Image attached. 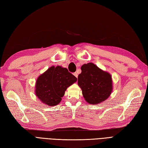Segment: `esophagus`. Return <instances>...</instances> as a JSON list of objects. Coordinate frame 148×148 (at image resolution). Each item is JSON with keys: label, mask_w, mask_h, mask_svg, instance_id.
<instances>
[{"label": "esophagus", "mask_w": 148, "mask_h": 148, "mask_svg": "<svg viewBox=\"0 0 148 148\" xmlns=\"http://www.w3.org/2000/svg\"><path fill=\"white\" fill-rule=\"evenodd\" d=\"M74 76L75 77H77V76H78V75H77V73H74Z\"/></svg>", "instance_id": "esophagus-1"}]
</instances>
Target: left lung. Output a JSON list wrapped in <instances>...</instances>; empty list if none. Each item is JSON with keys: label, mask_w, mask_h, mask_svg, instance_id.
<instances>
[{"label": "left lung", "mask_w": 148, "mask_h": 148, "mask_svg": "<svg viewBox=\"0 0 148 148\" xmlns=\"http://www.w3.org/2000/svg\"><path fill=\"white\" fill-rule=\"evenodd\" d=\"M77 84L88 103L96 105L107 99L112 92V76L95 64L88 63L81 66Z\"/></svg>", "instance_id": "1"}]
</instances>
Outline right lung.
Here are the masks:
<instances>
[{
    "label": "right lung",
    "mask_w": 148,
    "mask_h": 148,
    "mask_svg": "<svg viewBox=\"0 0 148 148\" xmlns=\"http://www.w3.org/2000/svg\"><path fill=\"white\" fill-rule=\"evenodd\" d=\"M77 81V78L61 66H51L38 77L35 94L43 103L53 106L58 105L65 91Z\"/></svg>",
    "instance_id": "right-lung-1"
}]
</instances>
